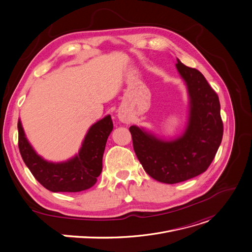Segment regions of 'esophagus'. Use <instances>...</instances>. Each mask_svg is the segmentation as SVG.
<instances>
[{
  "label": "esophagus",
  "mask_w": 252,
  "mask_h": 252,
  "mask_svg": "<svg viewBox=\"0 0 252 252\" xmlns=\"http://www.w3.org/2000/svg\"><path fill=\"white\" fill-rule=\"evenodd\" d=\"M119 119H120L121 122H123V123H125V124H127V123H129V121H130L129 116H128V114H127L126 111H124V110H122V111L119 112Z\"/></svg>",
  "instance_id": "34e87169"
}]
</instances>
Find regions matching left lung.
<instances>
[{
  "label": "left lung",
  "instance_id": "left-lung-1",
  "mask_svg": "<svg viewBox=\"0 0 252 252\" xmlns=\"http://www.w3.org/2000/svg\"><path fill=\"white\" fill-rule=\"evenodd\" d=\"M177 69L184 79L190 99L185 131L172 141L158 139L144 128L131 126L134 153L153 179L176 184L208 169L223 136V123L217 94L204 75L177 59Z\"/></svg>",
  "mask_w": 252,
  "mask_h": 252
}]
</instances>
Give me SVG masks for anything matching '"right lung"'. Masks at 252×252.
<instances>
[{
  "mask_svg": "<svg viewBox=\"0 0 252 252\" xmlns=\"http://www.w3.org/2000/svg\"><path fill=\"white\" fill-rule=\"evenodd\" d=\"M113 128L106 116L88 129L78 154L62 163L47 162L28 142L21 121H18V146L23 161L40 184L51 192H80L93 187L102 171V157Z\"/></svg>",
  "mask_w": 252,
  "mask_h": 252,
  "instance_id": "add662e5",
  "label": "right lung"
}]
</instances>
